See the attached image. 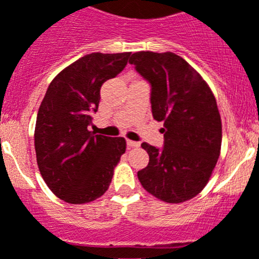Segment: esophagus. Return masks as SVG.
<instances>
[{
	"label": "esophagus",
	"mask_w": 259,
	"mask_h": 259,
	"mask_svg": "<svg viewBox=\"0 0 259 259\" xmlns=\"http://www.w3.org/2000/svg\"><path fill=\"white\" fill-rule=\"evenodd\" d=\"M126 144H127V147H129V148H137V147L141 146V143H139V142L129 141V139L126 141Z\"/></svg>",
	"instance_id": "esophagus-1"
}]
</instances>
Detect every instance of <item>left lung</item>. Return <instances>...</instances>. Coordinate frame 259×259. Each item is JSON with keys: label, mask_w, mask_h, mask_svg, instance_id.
Wrapping results in <instances>:
<instances>
[{"label": "left lung", "mask_w": 259, "mask_h": 259, "mask_svg": "<svg viewBox=\"0 0 259 259\" xmlns=\"http://www.w3.org/2000/svg\"><path fill=\"white\" fill-rule=\"evenodd\" d=\"M129 62L151 83L154 120L163 121L162 149L142 144L149 156L138 179L149 194L183 203L199 194L221 152L222 124L216 98L206 80L172 52L133 53Z\"/></svg>", "instance_id": "8db88e82"}]
</instances>
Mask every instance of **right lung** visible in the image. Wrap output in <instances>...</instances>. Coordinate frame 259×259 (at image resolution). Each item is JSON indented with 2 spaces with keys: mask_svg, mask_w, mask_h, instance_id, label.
Here are the masks:
<instances>
[{
  "mask_svg": "<svg viewBox=\"0 0 259 259\" xmlns=\"http://www.w3.org/2000/svg\"><path fill=\"white\" fill-rule=\"evenodd\" d=\"M130 52L85 55L55 76L39 106L34 130L38 168L53 194L84 204L106 193L126 151L124 138L89 132L101 87L126 66Z\"/></svg>",
  "mask_w": 259,
  "mask_h": 259,
  "instance_id": "1",
  "label": "right lung"
}]
</instances>
